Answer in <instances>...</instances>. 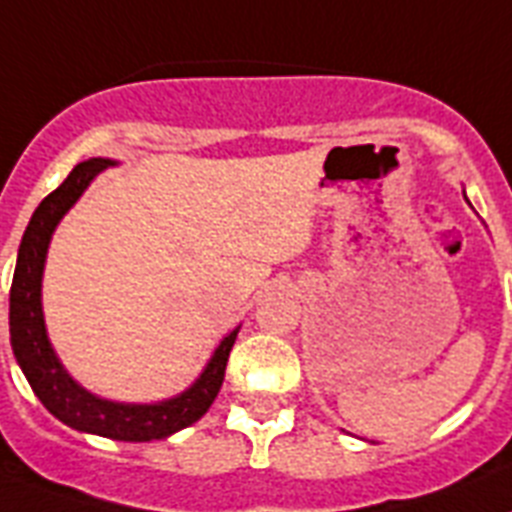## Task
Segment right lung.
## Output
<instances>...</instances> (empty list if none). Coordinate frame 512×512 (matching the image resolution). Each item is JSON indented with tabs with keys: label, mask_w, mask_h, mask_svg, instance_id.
Returning <instances> with one entry per match:
<instances>
[{
	"label": "right lung",
	"mask_w": 512,
	"mask_h": 512,
	"mask_svg": "<svg viewBox=\"0 0 512 512\" xmlns=\"http://www.w3.org/2000/svg\"><path fill=\"white\" fill-rule=\"evenodd\" d=\"M114 163L117 161H109V158H90V161L77 163L70 176L51 195H46L36 213L30 216L23 242L17 249L15 276H12L10 343L33 393L49 409V414L57 416L59 422L77 429V432H88V435L124 442H150L163 440L179 429L190 427L210 409V403L216 401L218 390L223 385L226 362H229L231 346H234L239 328L231 330L229 336L218 343L210 362L205 364V369L190 388L169 398V401H106V398L88 393L83 385H77L67 375V369L62 367V362L51 349L49 336H46L44 307H41L46 252H49L51 234L64 218V213L80 200V195L88 190V184L106 166H114Z\"/></svg>",
	"instance_id": "add662e5"
}]
</instances>
